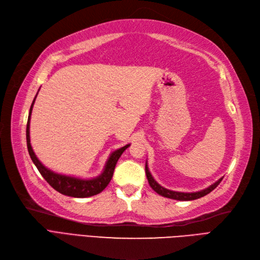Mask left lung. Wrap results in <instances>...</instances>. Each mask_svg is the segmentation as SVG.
Instances as JSON below:
<instances>
[{"label":"left lung","mask_w":260,"mask_h":260,"mask_svg":"<svg viewBox=\"0 0 260 260\" xmlns=\"http://www.w3.org/2000/svg\"><path fill=\"white\" fill-rule=\"evenodd\" d=\"M146 175H147V178H148L150 187H151L157 194H160L164 198H169V199L177 200V201H192V200H197V199L202 198V197L208 194L209 192H212L217 186L219 185L220 181L222 180V177H221L220 179H218L216 182H214L213 185H211V186L203 189V190L197 191V192H179V191L169 190V189L162 187L160 183H157L155 181V179L153 178V176L151 175V173H150V171H149L147 161H146Z\"/></svg>","instance_id":"1"}]
</instances>
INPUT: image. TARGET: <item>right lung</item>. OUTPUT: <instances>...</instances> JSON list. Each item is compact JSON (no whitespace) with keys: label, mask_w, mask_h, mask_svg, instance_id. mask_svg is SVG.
Listing matches in <instances>:
<instances>
[{"label":"right lung","mask_w":260,"mask_h":260,"mask_svg":"<svg viewBox=\"0 0 260 260\" xmlns=\"http://www.w3.org/2000/svg\"><path fill=\"white\" fill-rule=\"evenodd\" d=\"M37 96L38 94L36 95L35 99H33L32 105L30 107L28 123H27V132H26L27 147H28V151L32 162L35 163L41 175L43 176V178L49 183V185L63 196H68L72 198H89L100 193V192H102L109 185V182H110L113 176L116 162H118L120 156L122 155V153L125 151V150L131 146V144L124 146L120 149H116L113 152H111V154L109 155L108 160L105 164L104 171L102 172V174L96 176L94 178H79V177H75V176H68V175L58 174L53 172L52 170L47 169L45 165L42 164V162L36 155L35 151H33L31 142H30V119H31L32 108H33V105H35Z\"/></svg>","instance_id":"right-lung-1"}]
</instances>
